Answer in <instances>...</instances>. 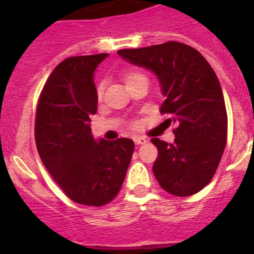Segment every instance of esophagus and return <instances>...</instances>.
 I'll return each instance as SVG.
<instances>
[{"label":"esophagus","instance_id":"esophagus-1","mask_svg":"<svg viewBox=\"0 0 254 254\" xmlns=\"http://www.w3.org/2000/svg\"><path fill=\"white\" fill-rule=\"evenodd\" d=\"M147 141L143 137H134V143L135 145H145Z\"/></svg>","mask_w":254,"mask_h":254}]
</instances>
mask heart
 <instances>
[{
  "label": "heart",
  "instance_id": "1",
  "mask_svg": "<svg viewBox=\"0 0 254 254\" xmlns=\"http://www.w3.org/2000/svg\"><path fill=\"white\" fill-rule=\"evenodd\" d=\"M138 76H142V75H139V73H135V72H130V73H127V75H125V81H129V80H133V79H135V77H138ZM101 88H99V89H97V95H99V97L100 96H101Z\"/></svg>",
  "mask_w": 254,
  "mask_h": 254
}]
</instances>
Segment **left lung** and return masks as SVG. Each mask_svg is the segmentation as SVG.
Returning a JSON list of instances; mask_svg holds the SVG:
<instances>
[{
    "label": "left lung",
    "instance_id": "left-lung-1",
    "mask_svg": "<svg viewBox=\"0 0 254 254\" xmlns=\"http://www.w3.org/2000/svg\"><path fill=\"white\" fill-rule=\"evenodd\" d=\"M130 64L154 73L163 100L161 113L175 124V142L159 138L153 173L175 196H190L208 185L227 142V111L216 73L199 51L179 42L117 51Z\"/></svg>",
    "mask_w": 254,
    "mask_h": 254
}]
</instances>
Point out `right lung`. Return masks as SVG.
Masks as SVG:
<instances>
[{
    "label": "right lung",
    "mask_w": 254,
    "mask_h": 254,
    "mask_svg": "<svg viewBox=\"0 0 254 254\" xmlns=\"http://www.w3.org/2000/svg\"><path fill=\"white\" fill-rule=\"evenodd\" d=\"M109 54L67 58L55 67L39 97L35 142L42 162L69 199L100 207L119 193L134 151L129 138L96 139L93 75Z\"/></svg>",
    "instance_id": "right-lung-1"
}]
</instances>
